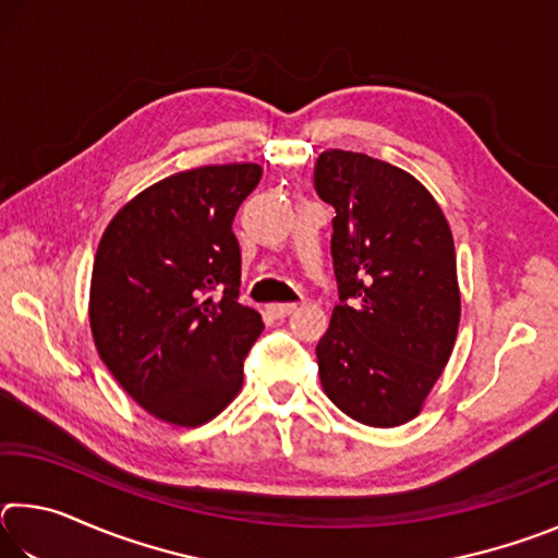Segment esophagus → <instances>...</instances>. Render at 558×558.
<instances>
[{
  "label": "esophagus",
  "mask_w": 558,
  "mask_h": 558,
  "mask_svg": "<svg viewBox=\"0 0 558 558\" xmlns=\"http://www.w3.org/2000/svg\"><path fill=\"white\" fill-rule=\"evenodd\" d=\"M266 310H268V315H272L276 319H282V317L295 313L298 305H295V302H272V305H268Z\"/></svg>",
  "instance_id": "esophagus-1"
}]
</instances>
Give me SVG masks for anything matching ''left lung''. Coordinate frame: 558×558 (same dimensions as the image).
<instances>
[{"label":"left lung","instance_id":"1","mask_svg":"<svg viewBox=\"0 0 558 558\" xmlns=\"http://www.w3.org/2000/svg\"><path fill=\"white\" fill-rule=\"evenodd\" d=\"M315 189L337 214L339 290L317 344L319 381L349 418L401 426L421 413L458 337L450 226L418 179L362 153L319 155Z\"/></svg>","mask_w":558,"mask_h":558}]
</instances>
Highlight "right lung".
Returning a JSON list of instances; mask_svg holds the SVG:
<instances>
[{
	"instance_id": "1",
	"label": "right lung",
	"mask_w": 558,
	"mask_h": 558,
	"mask_svg": "<svg viewBox=\"0 0 558 558\" xmlns=\"http://www.w3.org/2000/svg\"><path fill=\"white\" fill-rule=\"evenodd\" d=\"M263 169L162 179L112 216L90 278V329L118 384L155 418L196 428L229 405L263 319L239 302L233 216Z\"/></svg>"
}]
</instances>
